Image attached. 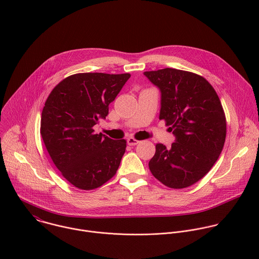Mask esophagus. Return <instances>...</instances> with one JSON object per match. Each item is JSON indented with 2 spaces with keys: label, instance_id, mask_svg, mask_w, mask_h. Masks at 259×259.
<instances>
[{
  "label": "esophagus",
  "instance_id": "1",
  "mask_svg": "<svg viewBox=\"0 0 259 259\" xmlns=\"http://www.w3.org/2000/svg\"><path fill=\"white\" fill-rule=\"evenodd\" d=\"M139 142H140L139 140H137V139H135V138H133V137H129V138L127 139V143H128V145H131V146L136 145V144H138Z\"/></svg>",
  "mask_w": 259,
  "mask_h": 259
}]
</instances>
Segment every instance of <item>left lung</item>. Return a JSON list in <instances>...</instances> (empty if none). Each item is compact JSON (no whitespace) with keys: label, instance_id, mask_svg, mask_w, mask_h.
I'll use <instances>...</instances> for the list:
<instances>
[{"label":"left lung","instance_id":"8db88e82","mask_svg":"<svg viewBox=\"0 0 259 259\" xmlns=\"http://www.w3.org/2000/svg\"><path fill=\"white\" fill-rule=\"evenodd\" d=\"M143 75L160 89L159 118L176 138L169 149L156 144L150 170L170 189L191 187L210 171L224 149V107L211 84L197 73L167 67Z\"/></svg>","mask_w":259,"mask_h":259}]
</instances>
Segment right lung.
<instances>
[{
  "label": "right lung",
  "instance_id": "add662e5",
  "mask_svg": "<svg viewBox=\"0 0 259 259\" xmlns=\"http://www.w3.org/2000/svg\"><path fill=\"white\" fill-rule=\"evenodd\" d=\"M130 73H75L49 94L41 118V135L62 176L80 190L97 189L114 177L126 150V140L94 133L105 119Z\"/></svg>",
  "mask_w": 259,
  "mask_h": 259
}]
</instances>
